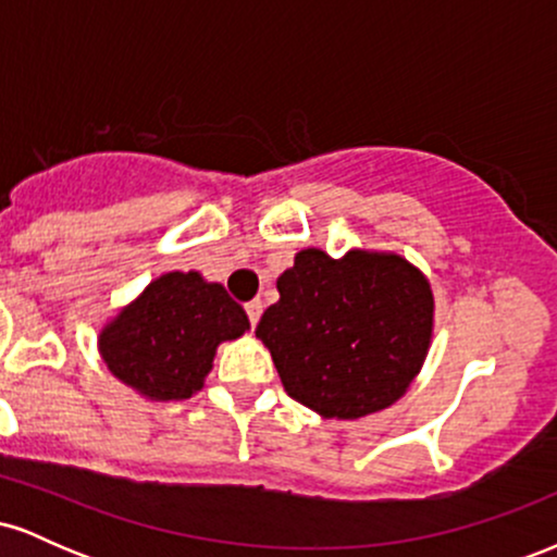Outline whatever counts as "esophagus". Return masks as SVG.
<instances>
[{
	"label": "esophagus",
	"instance_id": "34e87169",
	"mask_svg": "<svg viewBox=\"0 0 557 557\" xmlns=\"http://www.w3.org/2000/svg\"><path fill=\"white\" fill-rule=\"evenodd\" d=\"M261 311H264V304H261L259 298L248 300V304H246V314H248V319H251V327H257V322H259Z\"/></svg>",
	"mask_w": 557,
	"mask_h": 557
}]
</instances>
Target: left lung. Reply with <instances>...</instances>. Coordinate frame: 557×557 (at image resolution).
Segmentation results:
<instances>
[{
    "mask_svg": "<svg viewBox=\"0 0 557 557\" xmlns=\"http://www.w3.org/2000/svg\"><path fill=\"white\" fill-rule=\"evenodd\" d=\"M261 314L285 393L324 419H361L393 406L421 372L434 327L430 280L398 253L332 259L296 253Z\"/></svg>",
    "mask_w": 557,
    "mask_h": 557,
    "instance_id": "1",
    "label": "left lung"
}]
</instances>
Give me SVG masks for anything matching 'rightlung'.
Here are the masks:
<instances>
[{
  "label": "right lung",
  "mask_w": 557,
  "mask_h": 557,
  "mask_svg": "<svg viewBox=\"0 0 557 557\" xmlns=\"http://www.w3.org/2000/svg\"><path fill=\"white\" fill-rule=\"evenodd\" d=\"M246 311L198 272H168L99 332L107 369L149 400H185L212 372L216 345L238 341Z\"/></svg>",
  "instance_id": "right-lung-1"
}]
</instances>
